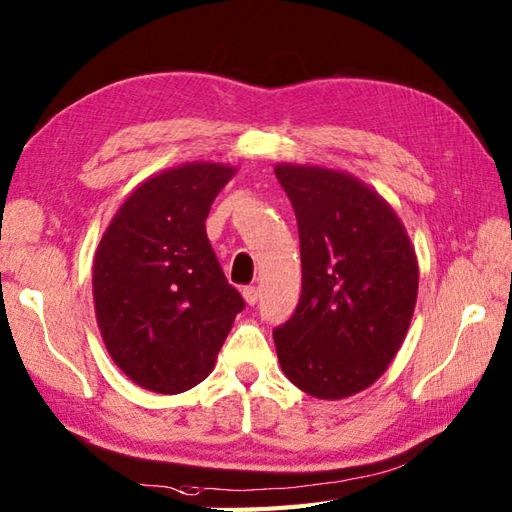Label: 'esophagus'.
Instances as JSON below:
<instances>
[{
    "mask_svg": "<svg viewBox=\"0 0 512 512\" xmlns=\"http://www.w3.org/2000/svg\"><path fill=\"white\" fill-rule=\"evenodd\" d=\"M243 298H245V302L249 304V306H254L256 302H258V298H260V289L258 287H245L243 289Z\"/></svg>",
    "mask_w": 512,
    "mask_h": 512,
    "instance_id": "esophagus-1",
    "label": "esophagus"
}]
</instances>
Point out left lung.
<instances>
[{"label":"left lung","mask_w":512,"mask_h":512,"mask_svg":"<svg viewBox=\"0 0 512 512\" xmlns=\"http://www.w3.org/2000/svg\"><path fill=\"white\" fill-rule=\"evenodd\" d=\"M298 219L302 293L274 328L282 372L315 399L366 390L410 328L416 254L403 223L377 192L320 166H276Z\"/></svg>","instance_id":"obj_1"}]
</instances>
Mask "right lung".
I'll return each mask as SVG.
<instances>
[{
	"label": "right lung",
	"mask_w": 512,
	"mask_h": 512,
	"mask_svg": "<svg viewBox=\"0 0 512 512\" xmlns=\"http://www.w3.org/2000/svg\"><path fill=\"white\" fill-rule=\"evenodd\" d=\"M234 168L195 162L146 179L98 245L94 304L116 366L142 388L179 394L208 377L243 295L227 282L206 219Z\"/></svg>",
	"instance_id": "right-lung-1"
}]
</instances>
